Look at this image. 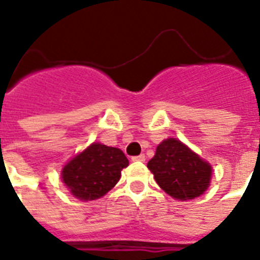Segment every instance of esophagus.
I'll use <instances>...</instances> for the list:
<instances>
[{"instance_id": "esophagus-1", "label": "esophagus", "mask_w": 260, "mask_h": 260, "mask_svg": "<svg viewBox=\"0 0 260 260\" xmlns=\"http://www.w3.org/2000/svg\"><path fill=\"white\" fill-rule=\"evenodd\" d=\"M132 160H134V162H144V160H146V155L140 154L138 155V156H134Z\"/></svg>"}]
</instances>
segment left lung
Returning <instances> with one entry per match:
<instances>
[{"label": "left lung", "instance_id": "1", "mask_svg": "<svg viewBox=\"0 0 260 260\" xmlns=\"http://www.w3.org/2000/svg\"><path fill=\"white\" fill-rule=\"evenodd\" d=\"M147 167L171 197L186 201L201 196L209 186L212 167L175 139L163 140Z\"/></svg>", "mask_w": 260, "mask_h": 260}]
</instances>
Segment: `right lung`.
Masks as SVG:
<instances>
[{"mask_svg": "<svg viewBox=\"0 0 260 260\" xmlns=\"http://www.w3.org/2000/svg\"><path fill=\"white\" fill-rule=\"evenodd\" d=\"M128 163L121 150L94 143L67 163L62 179L73 196L91 201L105 196L117 183Z\"/></svg>", "mask_w": 260, "mask_h": 260, "instance_id": "obj_1", "label": "right lung"}]
</instances>
